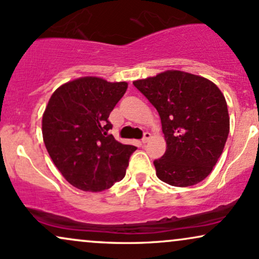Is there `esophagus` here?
<instances>
[{
  "label": "esophagus",
  "instance_id": "1",
  "mask_svg": "<svg viewBox=\"0 0 259 259\" xmlns=\"http://www.w3.org/2000/svg\"><path fill=\"white\" fill-rule=\"evenodd\" d=\"M149 139H151V134L149 133H145L143 134V138H142V143H147L149 141Z\"/></svg>",
  "mask_w": 259,
  "mask_h": 259
}]
</instances>
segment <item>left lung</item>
<instances>
[{
  "instance_id": "1",
  "label": "left lung",
  "mask_w": 259,
  "mask_h": 259,
  "mask_svg": "<svg viewBox=\"0 0 259 259\" xmlns=\"http://www.w3.org/2000/svg\"><path fill=\"white\" fill-rule=\"evenodd\" d=\"M134 85L157 108L166 151L154 166L158 179L175 187L206 179L222 154L229 134L226 99L204 77L165 71Z\"/></svg>"
}]
</instances>
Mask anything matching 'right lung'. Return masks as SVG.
Returning <instances> with one entry per match:
<instances>
[{
  "mask_svg": "<svg viewBox=\"0 0 259 259\" xmlns=\"http://www.w3.org/2000/svg\"><path fill=\"white\" fill-rule=\"evenodd\" d=\"M126 88V82L82 77L62 84L49 99L42 118L43 141L53 163L76 188L101 192L125 176L136 147L108 134V117Z\"/></svg>",
  "mask_w": 259,
  "mask_h": 259,
  "instance_id": "add662e5",
  "label": "right lung"
}]
</instances>
